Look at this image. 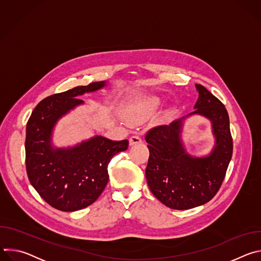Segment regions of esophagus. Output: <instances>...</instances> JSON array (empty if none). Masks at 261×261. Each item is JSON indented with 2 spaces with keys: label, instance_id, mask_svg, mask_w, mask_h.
I'll use <instances>...</instances> for the list:
<instances>
[{
  "label": "esophagus",
  "instance_id": "34e87169",
  "mask_svg": "<svg viewBox=\"0 0 261 261\" xmlns=\"http://www.w3.org/2000/svg\"><path fill=\"white\" fill-rule=\"evenodd\" d=\"M142 141L141 137L139 135H132L129 139V143L130 145H134V144H137V143H140Z\"/></svg>",
  "mask_w": 261,
  "mask_h": 261
}]
</instances>
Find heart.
Returning a JSON list of instances; mask_svg holds the SVG:
<instances>
[{
	"mask_svg": "<svg viewBox=\"0 0 261 261\" xmlns=\"http://www.w3.org/2000/svg\"><path fill=\"white\" fill-rule=\"evenodd\" d=\"M159 104V100L156 98H147V99H143L141 100L136 106L135 108L137 109V111L139 114H144V113H148V111L153 110L155 107H157V105Z\"/></svg>",
	"mask_w": 261,
	"mask_h": 261,
	"instance_id": "1",
	"label": "heart"
}]
</instances>
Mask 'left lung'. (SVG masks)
Returning a JSON list of instances; mask_svg holds the SVG:
<instances>
[{"label":"left lung","instance_id":"8db88e82","mask_svg":"<svg viewBox=\"0 0 261 261\" xmlns=\"http://www.w3.org/2000/svg\"><path fill=\"white\" fill-rule=\"evenodd\" d=\"M192 114L210 119L216 136L213 152L193 158L179 140L181 121L159 125L145 133L150 157L145 175L148 188L157 199L173 210H189L208 202L219 191L232 157L233 143L227 110L203 86ZM189 115V116H190Z\"/></svg>","mask_w":261,"mask_h":261}]
</instances>
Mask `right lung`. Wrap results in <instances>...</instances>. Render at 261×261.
<instances>
[{"label": "right lung", "mask_w": 261, "mask_h": 261, "mask_svg": "<svg viewBox=\"0 0 261 261\" xmlns=\"http://www.w3.org/2000/svg\"><path fill=\"white\" fill-rule=\"evenodd\" d=\"M105 85V82H95L48 96L37 104L27 123L24 146L29 180L57 210L74 212L95 202L109 179L110 159L128 148L127 139L113 141L102 136L67 150L51 147L50 136L57 121L84 102L79 96Z\"/></svg>", "instance_id": "1"}]
</instances>
